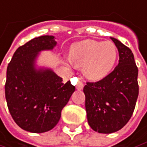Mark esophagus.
<instances>
[{
	"instance_id": "obj_1",
	"label": "esophagus",
	"mask_w": 147,
	"mask_h": 147,
	"mask_svg": "<svg viewBox=\"0 0 147 147\" xmlns=\"http://www.w3.org/2000/svg\"><path fill=\"white\" fill-rule=\"evenodd\" d=\"M83 87H84V83L82 82H78L77 84H76V86L77 90H82L83 88Z\"/></svg>"
}]
</instances>
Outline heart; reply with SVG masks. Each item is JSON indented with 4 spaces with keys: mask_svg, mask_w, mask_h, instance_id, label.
Returning <instances> with one entry per match:
<instances>
[{
    "mask_svg": "<svg viewBox=\"0 0 147 147\" xmlns=\"http://www.w3.org/2000/svg\"><path fill=\"white\" fill-rule=\"evenodd\" d=\"M69 56L76 66L82 67L87 78L99 81L112 71L117 60L118 50L111 41L87 39L72 45Z\"/></svg>",
    "mask_w": 147,
    "mask_h": 147,
    "instance_id": "1",
    "label": "heart"
}]
</instances>
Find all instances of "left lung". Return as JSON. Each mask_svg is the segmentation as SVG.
Returning a JSON list of instances; mask_svg holds the SVG:
<instances>
[{
	"label": "left lung",
	"instance_id": "obj_1",
	"mask_svg": "<svg viewBox=\"0 0 147 147\" xmlns=\"http://www.w3.org/2000/svg\"><path fill=\"white\" fill-rule=\"evenodd\" d=\"M119 51V64L98 82H87L83 88L90 127L98 133L110 134L122 129L134 112L139 94L138 68L130 49L110 38Z\"/></svg>",
	"mask_w": 147,
	"mask_h": 147
}]
</instances>
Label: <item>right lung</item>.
<instances>
[{
  "mask_svg": "<svg viewBox=\"0 0 147 147\" xmlns=\"http://www.w3.org/2000/svg\"><path fill=\"white\" fill-rule=\"evenodd\" d=\"M56 45L52 35L34 38L19 47L8 64L7 107L16 124L26 131L44 133L52 129L75 92L70 81L64 83L51 68L38 65L40 53L53 50Z\"/></svg>",
  "mask_w": 147,
  "mask_h": 147,
  "instance_id": "add662e5",
  "label": "right lung"
}]
</instances>
